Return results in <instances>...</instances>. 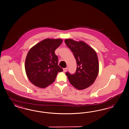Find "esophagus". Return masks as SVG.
<instances>
[{
  "label": "esophagus",
  "mask_w": 129,
  "mask_h": 129,
  "mask_svg": "<svg viewBox=\"0 0 129 129\" xmlns=\"http://www.w3.org/2000/svg\"><path fill=\"white\" fill-rule=\"evenodd\" d=\"M68 71V68H64L63 69V71L64 72H66V71Z\"/></svg>",
  "instance_id": "esophagus-1"
}]
</instances>
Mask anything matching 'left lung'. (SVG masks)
<instances>
[{"label":"left lung","instance_id":"1","mask_svg":"<svg viewBox=\"0 0 129 129\" xmlns=\"http://www.w3.org/2000/svg\"><path fill=\"white\" fill-rule=\"evenodd\" d=\"M65 42L71 49L77 62L73 74L66 73L70 82L78 89H84L92 84L98 75L99 65L95 51L83 41L66 39Z\"/></svg>","mask_w":129,"mask_h":129}]
</instances>
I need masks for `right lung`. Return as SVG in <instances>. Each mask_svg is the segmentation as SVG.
Here are the masks:
<instances>
[{"label":"right lung","instance_id":"1","mask_svg":"<svg viewBox=\"0 0 129 129\" xmlns=\"http://www.w3.org/2000/svg\"><path fill=\"white\" fill-rule=\"evenodd\" d=\"M61 39H47L29 50L25 60L27 77L32 84L45 88L55 80L58 72L63 69L58 65L55 51L62 43Z\"/></svg>","mask_w":129,"mask_h":129}]
</instances>
